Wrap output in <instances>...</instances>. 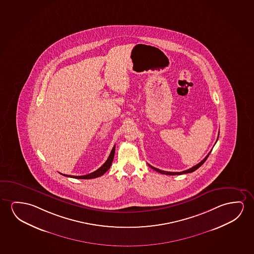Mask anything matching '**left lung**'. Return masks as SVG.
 Listing matches in <instances>:
<instances>
[{
    "instance_id": "8db88e82",
    "label": "left lung",
    "mask_w": 254,
    "mask_h": 254,
    "mask_svg": "<svg viewBox=\"0 0 254 254\" xmlns=\"http://www.w3.org/2000/svg\"><path fill=\"white\" fill-rule=\"evenodd\" d=\"M217 139H218V137H217ZM216 142H217V141H216ZM210 152H211V151H210ZM210 152L209 153V154H208V155H207V156H206L205 158L202 160V162H199L198 164H196V165L194 166V167H192V168H190V169H187V170L182 171V172H169V171H164V170H161V169H156V168H155V167L149 165V164H148V166L151 167L152 169H155V171H157V172L162 174V175H169V176H178V175H183V174L191 173V172H193V171H195V170H196V169H198V168H200V167H201V166H202V164L204 163V162H205L206 160H207V158H208V156L210 155Z\"/></svg>"
}]
</instances>
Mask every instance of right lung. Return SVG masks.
<instances>
[{
	"instance_id": "right-lung-1",
	"label": "right lung",
	"mask_w": 254,
	"mask_h": 254,
	"mask_svg": "<svg viewBox=\"0 0 254 254\" xmlns=\"http://www.w3.org/2000/svg\"><path fill=\"white\" fill-rule=\"evenodd\" d=\"M114 153H115V145L113 147V149L111 151L110 155L108 156L107 162L104 163L103 165L101 166L99 169H97L94 172L85 175V176H69V175H64V174H61L63 176L67 177H71V178H77V179H92V178H96V177H101L103 176L104 174L107 172L108 169H110L112 162L114 161Z\"/></svg>"
}]
</instances>
